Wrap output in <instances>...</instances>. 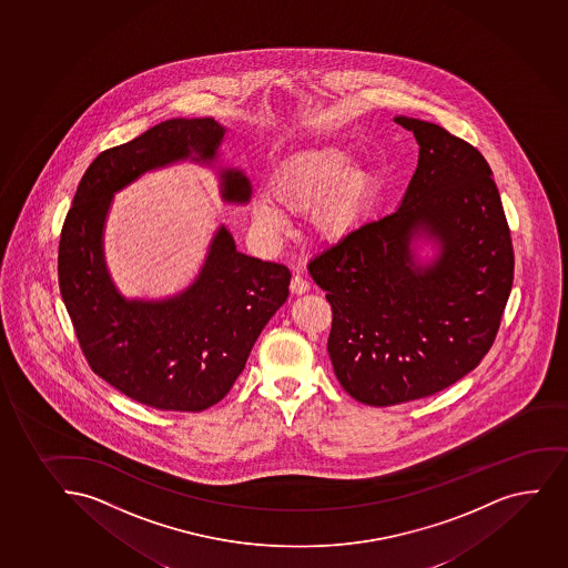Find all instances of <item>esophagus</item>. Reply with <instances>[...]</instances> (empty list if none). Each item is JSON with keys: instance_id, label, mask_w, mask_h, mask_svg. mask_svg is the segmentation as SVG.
Listing matches in <instances>:
<instances>
[{"instance_id": "esophagus-1", "label": "esophagus", "mask_w": 568, "mask_h": 568, "mask_svg": "<svg viewBox=\"0 0 568 568\" xmlns=\"http://www.w3.org/2000/svg\"><path fill=\"white\" fill-rule=\"evenodd\" d=\"M290 287H292V292H294V294H305V292H308L311 284H308L307 278H303L301 274H294V278H292Z\"/></svg>"}]
</instances>
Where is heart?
Masks as SVG:
<instances>
[{
	"label": "heart",
	"mask_w": 568,
	"mask_h": 568,
	"mask_svg": "<svg viewBox=\"0 0 568 568\" xmlns=\"http://www.w3.org/2000/svg\"><path fill=\"white\" fill-rule=\"evenodd\" d=\"M353 163V153L345 145L300 151L276 170L271 183L273 199L290 212L311 209V222L320 235L341 239L364 220L375 190L372 170ZM268 196H257L252 204L255 222L271 233L286 225V214Z\"/></svg>",
	"instance_id": "heart-1"
}]
</instances>
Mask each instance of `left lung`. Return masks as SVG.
I'll return each instance as SVG.
<instances>
[{
  "instance_id": "left-lung-1",
  "label": "left lung",
  "mask_w": 568,
  "mask_h": 568,
  "mask_svg": "<svg viewBox=\"0 0 568 568\" xmlns=\"http://www.w3.org/2000/svg\"><path fill=\"white\" fill-rule=\"evenodd\" d=\"M417 138L399 209L308 261L332 305L327 353L341 386L373 407L426 398L489 353L514 282V246L493 170L439 124L394 118ZM428 234L440 252L414 260Z\"/></svg>"
}]
</instances>
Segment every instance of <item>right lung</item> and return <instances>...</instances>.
Wrapping results in <instances>:
<instances>
[{"label":"right lung","instance_id":"right-lung-1","mask_svg":"<svg viewBox=\"0 0 568 568\" xmlns=\"http://www.w3.org/2000/svg\"><path fill=\"white\" fill-rule=\"evenodd\" d=\"M223 134L212 118L170 119L102 151L81 178L60 233V294L92 372L161 412H204L225 398L290 294V268L236 252L223 225L196 281L170 300L126 301L108 274L102 235L113 193L182 159L210 163ZM222 180L225 201H248L242 172L225 170Z\"/></svg>","mask_w":568,"mask_h":568}]
</instances>
